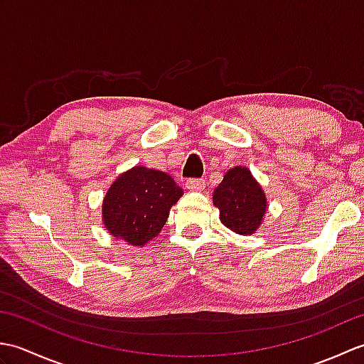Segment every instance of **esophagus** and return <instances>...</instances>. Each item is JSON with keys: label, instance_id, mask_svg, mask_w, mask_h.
Returning <instances> with one entry per match:
<instances>
[{"label": "esophagus", "instance_id": "34e87169", "mask_svg": "<svg viewBox=\"0 0 364 364\" xmlns=\"http://www.w3.org/2000/svg\"><path fill=\"white\" fill-rule=\"evenodd\" d=\"M186 188L191 191H203L206 188V181L203 178H189L186 181Z\"/></svg>", "mask_w": 364, "mask_h": 364}]
</instances>
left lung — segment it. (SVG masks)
<instances>
[{
	"mask_svg": "<svg viewBox=\"0 0 364 364\" xmlns=\"http://www.w3.org/2000/svg\"><path fill=\"white\" fill-rule=\"evenodd\" d=\"M213 203L219 208L220 222L236 235H253L267 211L264 191L250 170L242 166L230 168L214 189Z\"/></svg>",
	"mask_w": 364,
	"mask_h": 364,
	"instance_id": "left-lung-1",
	"label": "left lung"
}]
</instances>
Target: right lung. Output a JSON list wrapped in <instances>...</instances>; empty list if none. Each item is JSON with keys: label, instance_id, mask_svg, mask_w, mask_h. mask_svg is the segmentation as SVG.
<instances>
[{"label": "right lung", "instance_id": "1", "mask_svg": "<svg viewBox=\"0 0 364 364\" xmlns=\"http://www.w3.org/2000/svg\"><path fill=\"white\" fill-rule=\"evenodd\" d=\"M183 189L161 170L136 166L107 189L102 215L109 235L134 247L156 237Z\"/></svg>", "mask_w": 364, "mask_h": 364}]
</instances>
